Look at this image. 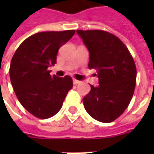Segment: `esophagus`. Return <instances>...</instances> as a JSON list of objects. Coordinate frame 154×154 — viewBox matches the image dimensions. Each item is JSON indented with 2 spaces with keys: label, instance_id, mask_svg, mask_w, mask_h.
<instances>
[{
  "label": "esophagus",
  "instance_id": "esophagus-1",
  "mask_svg": "<svg viewBox=\"0 0 154 154\" xmlns=\"http://www.w3.org/2000/svg\"><path fill=\"white\" fill-rule=\"evenodd\" d=\"M73 82H74V85H78V84H80V80H75V79H73Z\"/></svg>",
  "mask_w": 154,
  "mask_h": 154
}]
</instances>
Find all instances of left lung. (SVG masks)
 <instances>
[{
	"instance_id": "obj_1",
	"label": "left lung",
	"mask_w": 154,
	"mask_h": 154,
	"mask_svg": "<svg viewBox=\"0 0 154 154\" xmlns=\"http://www.w3.org/2000/svg\"><path fill=\"white\" fill-rule=\"evenodd\" d=\"M90 55L88 68L97 70L98 86H91L83 103L87 113L102 122L115 121L127 109L136 83L130 52L116 36L101 30H78Z\"/></svg>"
}]
</instances>
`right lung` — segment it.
<instances>
[{
	"label": "right lung",
	"instance_id": "add662e5",
	"mask_svg": "<svg viewBox=\"0 0 154 154\" xmlns=\"http://www.w3.org/2000/svg\"><path fill=\"white\" fill-rule=\"evenodd\" d=\"M74 33V30L36 33L21 43L12 58L9 74L15 94L22 106L38 118L56 115L73 87L70 76H51L48 68L56 64L59 48Z\"/></svg>",
	"mask_w": 154,
	"mask_h": 154
}]
</instances>
